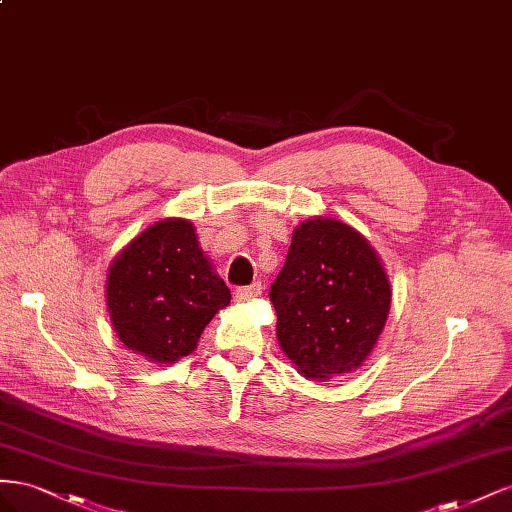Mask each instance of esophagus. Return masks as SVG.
Here are the masks:
<instances>
[{"mask_svg": "<svg viewBox=\"0 0 512 512\" xmlns=\"http://www.w3.org/2000/svg\"><path fill=\"white\" fill-rule=\"evenodd\" d=\"M259 294H261V285H259V283H253V285H248V287H238V289H236V300H238V302H251V300H255Z\"/></svg>", "mask_w": 512, "mask_h": 512, "instance_id": "34e87169", "label": "esophagus"}]
</instances>
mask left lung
<instances>
[{
    "label": "left lung",
    "instance_id": "8db88e82",
    "mask_svg": "<svg viewBox=\"0 0 512 512\" xmlns=\"http://www.w3.org/2000/svg\"><path fill=\"white\" fill-rule=\"evenodd\" d=\"M276 339L306 379L352 373L382 334L392 289L367 238L343 221L311 216L291 236L270 287Z\"/></svg>",
    "mask_w": 512,
    "mask_h": 512
}]
</instances>
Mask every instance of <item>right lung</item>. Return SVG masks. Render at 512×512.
Returning <instances> with one entry per match:
<instances>
[{"label": "right lung", "instance_id": "right-lung-1", "mask_svg": "<svg viewBox=\"0 0 512 512\" xmlns=\"http://www.w3.org/2000/svg\"><path fill=\"white\" fill-rule=\"evenodd\" d=\"M105 291L118 339L156 364L193 354L231 300L186 218H163L130 240L111 261Z\"/></svg>", "mask_w": 512, "mask_h": 512}]
</instances>
